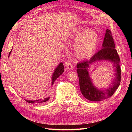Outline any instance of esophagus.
<instances>
[{
	"mask_svg": "<svg viewBox=\"0 0 132 132\" xmlns=\"http://www.w3.org/2000/svg\"><path fill=\"white\" fill-rule=\"evenodd\" d=\"M65 65L66 66V69L67 70H71V69H72V64H71V62H66Z\"/></svg>",
	"mask_w": 132,
	"mask_h": 132,
	"instance_id": "obj_1",
	"label": "esophagus"
}]
</instances>
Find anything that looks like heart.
Here are the masks:
<instances>
[{
	"instance_id": "1",
	"label": "heart",
	"mask_w": 132,
	"mask_h": 132,
	"mask_svg": "<svg viewBox=\"0 0 132 132\" xmlns=\"http://www.w3.org/2000/svg\"><path fill=\"white\" fill-rule=\"evenodd\" d=\"M72 38H77L74 43V52L76 56L85 58L92 55L96 48L98 37L95 30L78 27L70 34Z\"/></svg>"
}]
</instances>
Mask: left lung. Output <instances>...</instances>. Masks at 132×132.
I'll return each mask as SVG.
<instances>
[{
  "label": "left lung",
  "instance_id": "8db88e82",
  "mask_svg": "<svg viewBox=\"0 0 132 132\" xmlns=\"http://www.w3.org/2000/svg\"><path fill=\"white\" fill-rule=\"evenodd\" d=\"M100 61L111 62L115 68V77L111 85L105 89H98L93 85L88 72V68L90 65ZM119 62L120 59L115 49L111 32L110 30L107 29L102 43V48L88 61L78 63L77 65L80 89L84 96L91 101L104 100L112 96L121 83V70Z\"/></svg>",
  "mask_w": 132,
  "mask_h": 132
}]
</instances>
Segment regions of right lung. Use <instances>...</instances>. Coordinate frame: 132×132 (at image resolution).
Masks as SVG:
<instances>
[{
    "label": "right lung",
    "mask_w": 132,
    "mask_h": 132,
    "mask_svg": "<svg viewBox=\"0 0 132 132\" xmlns=\"http://www.w3.org/2000/svg\"><path fill=\"white\" fill-rule=\"evenodd\" d=\"M12 50L10 52V53L9 54V57L10 56V54ZM64 65H63V63H60L56 67V68L55 69L54 72L52 75V82H51V85L52 86L53 84H54V81L56 80L59 77L60 75H61L63 72H64ZM50 98V97H47L44 98H39L38 100H28L24 99L25 100L30 103H41L43 102H46V101H48L49 99Z\"/></svg>",
    "instance_id": "obj_1"
}]
</instances>
